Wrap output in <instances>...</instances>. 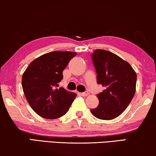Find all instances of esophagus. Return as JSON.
I'll return each mask as SVG.
<instances>
[{
  "label": "esophagus",
  "mask_w": 156,
  "mask_h": 156,
  "mask_svg": "<svg viewBox=\"0 0 156 156\" xmlns=\"http://www.w3.org/2000/svg\"><path fill=\"white\" fill-rule=\"evenodd\" d=\"M79 95L81 96H83V97H85V96L88 95V93H87V92H84V93H79Z\"/></svg>",
  "instance_id": "obj_1"
}]
</instances>
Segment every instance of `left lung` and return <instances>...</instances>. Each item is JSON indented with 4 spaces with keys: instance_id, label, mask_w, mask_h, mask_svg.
<instances>
[{
    "instance_id": "1",
    "label": "left lung",
    "mask_w": 156,
    "mask_h": 156,
    "mask_svg": "<svg viewBox=\"0 0 156 156\" xmlns=\"http://www.w3.org/2000/svg\"><path fill=\"white\" fill-rule=\"evenodd\" d=\"M91 56L98 84L102 85L105 90L97 95L98 107L90 111L100 119H113L119 117L132 100L136 74L128 62L109 51L96 49Z\"/></svg>"
}]
</instances>
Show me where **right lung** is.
Listing matches in <instances>:
<instances>
[{
  "mask_svg": "<svg viewBox=\"0 0 156 156\" xmlns=\"http://www.w3.org/2000/svg\"><path fill=\"white\" fill-rule=\"evenodd\" d=\"M76 55L75 52L61 51L43 54L30 63L23 73L22 85L26 99L41 117H62L75 100L76 93L57 87L63 79V71Z\"/></svg>",
  "mask_w": 156,
  "mask_h": 156,
  "instance_id": "1",
  "label": "right lung"
}]
</instances>
